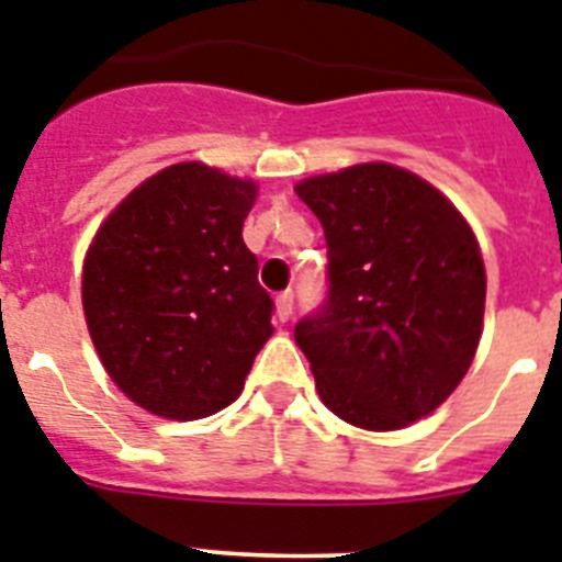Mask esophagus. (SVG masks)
I'll return each instance as SVG.
<instances>
[{
	"mask_svg": "<svg viewBox=\"0 0 562 562\" xmlns=\"http://www.w3.org/2000/svg\"><path fill=\"white\" fill-rule=\"evenodd\" d=\"M292 301H295V295H292L290 290L278 295V299H276V318H278V322H286V318H290Z\"/></svg>",
	"mask_w": 562,
	"mask_h": 562,
	"instance_id": "esophagus-1",
	"label": "esophagus"
}]
</instances>
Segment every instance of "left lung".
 I'll use <instances>...</instances> for the list:
<instances>
[{"mask_svg":"<svg viewBox=\"0 0 562 562\" xmlns=\"http://www.w3.org/2000/svg\"><path fill=\"white\" fill-rule=\"evenodd\" d=\"M295 192L327 238V295L295 324L322 402L368 430L428 416L480 345L474 232L430 183L387 164L310 178Z\"/></svg>","mask_w":562,"mask_h":562,"instance_id":"8db88e82","label":"left lung"}]
</instances>
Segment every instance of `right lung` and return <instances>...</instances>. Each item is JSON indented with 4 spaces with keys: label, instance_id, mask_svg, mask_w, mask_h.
I'll use <instances>...</instances> for the list:
<instances>
[{
    "label": "right lung",
    "instance_id": "add662e5",
    "mask_svg": "<svg viewBox=\"0 0 562 562\" xmlns=\"http://www.w3.org/2000/svg\"><path fill=\"white\" fill-rule=\"evenodd\" d=\"M255 183L203 164L157 171L109 215L86 255L82 307L125 396L203 419L244 391L272 336L270 292L244 244Z\"/></svg>",
    "mask_w": 562,
    "mask_h": 562
}]
</instances>
